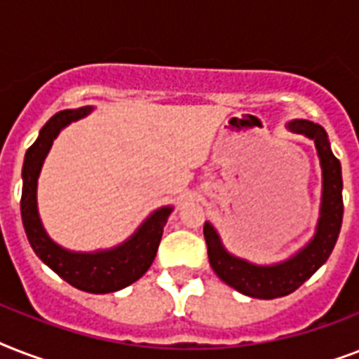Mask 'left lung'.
<instances>
[{
	"label": "left lung",
	"instance_id": "8db88e82",
	"mask_svg": "<svg viewBox=\"0 0 359 359\" xmlns=\"http://www.w3.org/2000/svg\"><path fill=\"white\" fill-rule=\"evenodd\" d=\"M292 134H300L311 140L317 149L323 169V196L315 233L304 248L273 264H257L248 259L233 255L222 242V236L210 222H205L203 235L207 240L208 261L224 283L251 298L272 300L294 292L306 283L334 250L341 224H343V177L341 162L334 156L326 130L320 124L306 119L287 123Z\"/></svg>",
	"mask_w": 359,
	"mask_h": 359
}]
</instances>
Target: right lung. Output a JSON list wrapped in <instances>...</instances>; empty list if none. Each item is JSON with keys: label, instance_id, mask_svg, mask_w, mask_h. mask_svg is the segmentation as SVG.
<instances>
[{"label": "right lung", "instance_id": "add662e5", "mask_svg": "<svg viewBox=\"0 0 359 359\" xmlns=\"http://www.w3.org/2000/svg\"><path fill=\"white\" fill-rule=\"evenodd\" d=\"M93 111V106H81L76 109H63L48 121L39 132V137L27 149L22 168V222L31 248L46 266H50L59 278L72 287L93 294H108L128 287L151 268L156 257L158 244L162 240L163 225L173 212V207L156 208L147 216L134 235L114 245L109 250L70 251L59 245L42 225L39 205H36V186L39 175L44 165L48 152L59 132L70 123L80 121Z\"/></svg>", "mask_w": 359, "mask_h": 359}]
</instances>
